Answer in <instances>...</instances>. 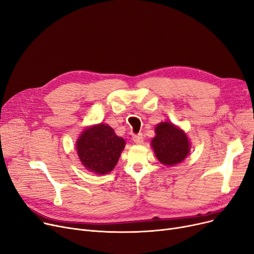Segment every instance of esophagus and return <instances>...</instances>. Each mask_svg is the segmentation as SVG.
I'll return each mask as SVG.
<instances>
[{"mask_svg":"<svg viewBox=\"0 0 254 254\" xmlns=\"http://www.w3.org/2000/svg\"><path fill=\"white\" fill-rule=\"evenodd\" d=\"M133 140H134L135 144H141L144 141V136L141 133L135 134V135H133Z\"/></svg>","mask_w":254,"mask_h":254,"instance_id":"1","label":"esophagus"}]
</instances>
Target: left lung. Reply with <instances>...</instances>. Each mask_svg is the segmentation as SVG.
<instances>
[{"label":"left lung","instance_id":"left-lung-1","mask_svg":"<svg viewBox=\"0 0 254 254\" xmlns=\"http://www.w3.org/2000/svg\"><path fill=\"white\" fill-rule=\"evenodd\" d=\"M155 132L156 136L152 139V147L161 164L173 166L187 157L190 143L184 131L166 122L156 126Z\"/></svg>","mask_w":254,"mask_h":254}]
</instances>
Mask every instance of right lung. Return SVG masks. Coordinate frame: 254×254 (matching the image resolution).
I'll return each instance as SVG.
<instances>
[{"mask_svg":"<svg viewBox=\"0 0 254 254\" xmlns=\"http://www.w3.org/2000/svg\"><path fill=\"white\" fill-rule=\"evenodd\" d=\"M125 140L105 124L87 128L77 140V152L83 166L97 174H106L115 168Z\"/></svg>","mask_w":254,"mask_h":254,"instance_id":"1","label":"right lung"}]
</instances>
